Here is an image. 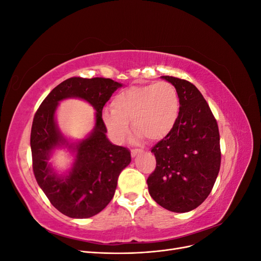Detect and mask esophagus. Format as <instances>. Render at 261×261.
I'll list each match as a JSON object with an SVG mask.
<instances>
[{"instance_id":"1","label":"esophagus","mask_w":261,"mask_h":261,"mask_svg":"<svg viewBox=\"0 0 261 261\" xmlns=\"http://www.w3.org/2000/svg\"><path fill=\"white\" fill-rule=\"evenodd\" d=\"M130 153H132L133 158H135L137 154L143 153V150H141V149H133L132 151H130Z\"/></svg>"}]
</instances>
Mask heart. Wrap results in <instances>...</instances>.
I'll list each match as a JSON object with an SVG mask.
<instances>
[{
    "label": "heart",
    "mask_w": 261,
    "mask_h": 261,
    "mask_svg": "<svg viewBox=\"0 0 261 261\" xmlns=\"http://www.w3.org/2000/svg\"><path fill=\"white\" fill-rule=\"evenodd\" d=\"M112 110L102 112V121L116 143L128 135L129 122L137 139L156 141L174 128L179 114V98L175 87L167 82L133 86L118 92L111 102Z\"/></svg>",
    "instance_id": "obj_1"
}]
</instances>
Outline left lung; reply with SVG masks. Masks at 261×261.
Here are the masks:
<instances>
[{"instance_id":"obj_1","label":"left lung","mask_w":261,"mask_h":261,"mask_svg":"<svg viewBox=\"0 0 261 261\" xmlns=\"http://www.w3.org/2000/svg\"><path fill=\"white\" fill-rule=\"evenodd\" d=\"M161 78L175 87L179 114L174 128L151 149L156 167L147 184L158 204L183 213L200 206L215 185L221 164L219 128L193 84L172 76Z\"/></svg>"}]
</instances>
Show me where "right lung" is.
I'll use <instances>...</instances> for the list:
<instances>
[{
    "instance_id": "obj_1",
    "label": "right lung",
    "mask_w": 261,
    "mask_h": 261,
    "mask_svg": "<svg viewBox=\"0 0 261 261\" xmlns=\"http://www.w3.org/2000/svg\"><path fill=\"white\" fill-rule=\"evenodd\" d=\"M121 87L110 78H68L48 94L35 114L30 135L35 177L53 206L69 218H90L103 210L113 198L118 175L130 163L129 150L109 140L102 121V109ZM66 98L84 99L96 110L95 127L82 141L65 138L57 126L55 114ZM61 147L74 155L72 167L64 173L49 162Z\"/></svg>"
}]
</instances>
